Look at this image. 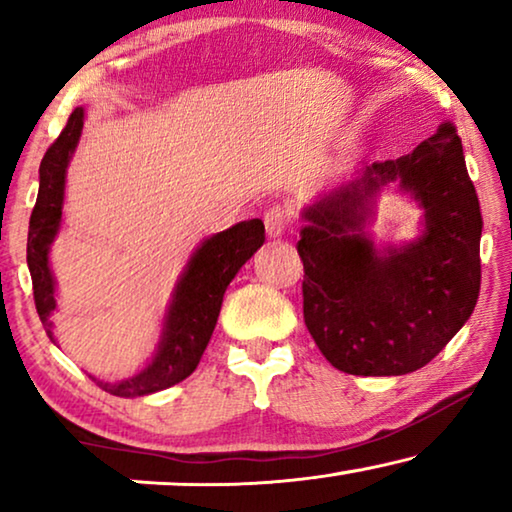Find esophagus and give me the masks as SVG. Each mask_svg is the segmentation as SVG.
Listing matches in <instances>:
<instances>
[{
	"instance_id": "esophagus-1",
	"label": "esophagus",
	"mask_w": 512,
	"mask_h": 512,
	"mask_svg": "<svg viewBox=\"0 0 512 512\" xmlns=\"http://www.w3.org/2000/svg\"><path fill=\"white\" fill-rule=\"evenodd\" d=\"M263 221H265V228H268V235L279 237L286 228L293 226V209L289 205L277 202V205H270L265 209Z\"/></svg>"
}]
</instances>
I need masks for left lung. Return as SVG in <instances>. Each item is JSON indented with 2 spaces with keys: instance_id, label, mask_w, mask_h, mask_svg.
I'll return each instance as SVG.
<instances>
[{
  "instance_id": "8db88e82",
  "label": "left lung",
  "mask_w": 512,
  "mask_h": 512,
  "mask_svg": "<svg viewBox=\"0 0 512 512\" xmlns=\"http://www.w3.org/2000/svg\"><path fill=\"white\" fill-rule=\"evenodd\" d=\"M398 180L425 207L417 243L384 255L362 233L367 200ZM296 244L303 314L321 354L349 375H405L440 354L480 293L482 216L454 123L305 212Z\"/></svg>"
}]
</instances>
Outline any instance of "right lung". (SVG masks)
<instances>
[{"label":"right lung","mask_w":512,"mask_h":512,"mask_svg":"<svg viewBox=\"0 0 512 512\" xmlns=\"http://www.w3.org/2000/svg\"><path fill=\"white\" fill-rule=\"evenodd\" d=\"M81 128L83 109L76 107L58 139L48 146L39 165V195L30 216V230H27V268L32 275L34 305H37L39 319L51 340L53 324L48 317L55 310V286L51 268H48V247L60 228L65 172L81 137ZM263 242L265 226L261 219L242 221L202 242L181 277L177 293H174L163 328V340H160L153 361L130 380L116 384L95 382L109 394L132 398L153 394V391L186 380L205 354L228 284Z\"/></svg>","instance_id":"right-lung-1"}]
</instances>
